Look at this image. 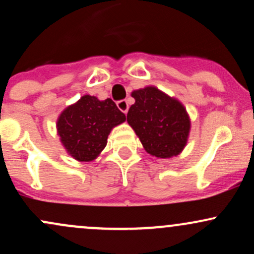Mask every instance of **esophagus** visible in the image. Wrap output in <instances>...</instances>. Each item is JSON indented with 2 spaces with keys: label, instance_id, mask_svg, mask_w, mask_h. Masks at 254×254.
Here are the masks:
<instances>
[{
  "label": "esophagus",
  "instance_id": "1",
  "mask_svg": "<svg viewBox=\"0 0 254 254\" xmlns=\"http://www.w3.org/2000/svg\"><path fill=\"white\" fill-rule=\"evenodd\" d=\"M117 106H118V109L122 111V112L127 115V110H129V105H127V100H121V101H118Z\"/></svg>",
  "mask_w": 254,
  "mask_h": 254
}]
</instances>
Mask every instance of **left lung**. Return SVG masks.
<instances>
[{"mask_svg": "<svg viewBox=\"0 0 254 254\" xmlns=\"http://www.w3.org/2000/svg\"><path fill=\"white\" fill-rule=\"evenodd\" d=\"M135 104L127 112L132 127L144 150L159 159L179 155L190 136L191 119L185 106L155 86L133 90Z\"/></svg>", "mask_w": 254, "mask_h": 254, "instance_id": "1", "label": "left lung"}]
</instances>
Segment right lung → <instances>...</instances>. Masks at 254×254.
<instances>
[{"instance_id":"add662e5","label":"right lung","mask_w":254,"mask_h":254,"mask_svg":"<svg viewBox=\"0 0 254 254\" xmlns=\"http://www.w3.org/2000/svg\"><path fill=\"white\" fill-rule=\"evenodd\" d=\"M125 115L112 99L99 100L82 95L58 116L57 135L66 153L78 162H90L100 155L113 127L124 123Z\"/></svg>"}]
</instances>
